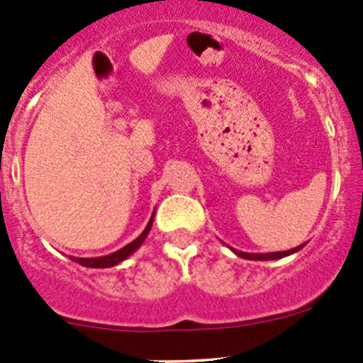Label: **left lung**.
Listing matches in <instances>:
<instances>
[{
  "instance_id": "obj_1",
  "label": "left lung",
  "mask_w": 363,
  "mask_h": 363,
  "mask_svg": "<svg viewBox=\"0 0 363 363\" xmlns=\"http://www.w3.org/2000/svg\"><path fill=\"white\" fill-rule=\"evenodd\" d=\"M303 246H306V244H300V246L294 247V250L276 251V252H242V251H239V250H232V247H230V250H232L237 256H240V258H244V259H255V262H267V259H279V258H284V256L294 255V252L302 250Z\"/></svg>"
}]
</instances>
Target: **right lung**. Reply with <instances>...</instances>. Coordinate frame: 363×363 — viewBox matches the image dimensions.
<instances>
[{
  "label": "right lung",
  "instance_id": "right-lung-1",
  "mask_svg": "<svg viewBox=\"0 0 363 363\" xmlns=\"http://www.w3.org/2000/svg\"><path fill=\"white\" fill-rule=\"evenodd\" d=\"M152 221H155V212H152L151 219H149V223H147V226H145L144 232H142L140 235L133 240V242H130L128 246L121 247L119 251L111 252V255H107V256H96V258H77V256H69V259H73V262L79 263V265H82V267H89V269H108V267L119 265L121 262H124L126 258H130V256L133 255V252L137 251L142 244H144V240L147 239L149 232H151V228H152Z\"/></svg>",
  "mask_w": 363,
  "mask_h": 363
}]
</instances>
